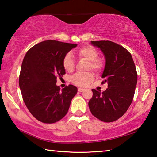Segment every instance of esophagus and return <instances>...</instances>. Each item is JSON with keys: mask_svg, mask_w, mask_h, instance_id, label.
Instances as JSON below:
<instances>
[{"mask_svg": "<svg viewBox=\"0 0 157 157\" xmlns=\"http://www.w3.org/2000/svg\"><path fill=\"white\" fill-rule=\"evenodd\" d=\"M78 92H83V91H84V89H83V88H78Z\"/></svg>", "mask_w": 157, "mask_h": 157, "instance_id": "1", "label": "esophagus"}]
</instances>
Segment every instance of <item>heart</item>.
Segmentation results:
<instances>
[{
	"mask_svg": "<svg viewBox=\"0 0 157 157\" xmlns=\"http://www.w3.org/2000/svg\"><path fill=\"white\" fill-rule=\"evenodd\" d=\"M78 55L81 58L89 61L88 69H92L96 71H101L103 67V64L101 60L97 59L98 52L92 46L87 45L80 48L78 50ZM63 66L67 71H71L74 67V60L72 54L70 52L66 54L63 59ZM94 78V75L92 72L77 73L71 76V81L79 87H86L92 83Z\"/></svg>",
	"mask_w": 157,
	"mask_h": 157,
	"instance_id": "heart-1",
	"label": "heart"
}]
</instances>
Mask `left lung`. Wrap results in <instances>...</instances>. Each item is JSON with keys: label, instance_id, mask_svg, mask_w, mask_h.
I'll use <instances>...</instances> for the list:
<instances>
[{"label": "left lung", "instance_id": "1", "mask_svg": "<svg viewBox=\"0 0 157 157\" xmlns=\"http://www.w3.org/2000/svg\"><path fill=\"white\" fill-rule=\"evenodd\" d=\"M101 49L105 59L101 77L108 83L105 91L92 89L88 105L91 113L103 122H113L128 110L132 102L137 73L132 55L127 49L109 40L91 41Z\"/></svg>", "mask_w": 157, "mask_h": 157}]
</instances>
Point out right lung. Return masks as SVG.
Instances as JSON below:
<instances>
[{
    "mask_svg": "<svg viewBox=\"0 0 157 157\" xmlns=\"http://www.w3.org/2000/svg\"><path fill=\"white\" fill-rule=\"evenodd\" d=\"M77 44L49 40L30 48L22 63L19 87L24 103L40 122L54 123L67 113L76 94L73 85L60 90L56 78L65 74L63 59Z\"/></svg>",
    "mask_w": 157,
    "mask_h": 157,
    "instance_id": "1",
    "label": "right lung"
}]
</instances>
